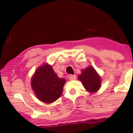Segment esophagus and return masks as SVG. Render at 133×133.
<instances>
[{
    "label": "esophagus",
    "mask_w": 133,
    "mask_h": 133,
    "mask_svg": "<svg viewBox=\"0 0 133 133\" xmlns=\"http://www.w3.org/2000/svg\"><path fill=\"white\" fill-rule=\"evenodd\" d=\"M69 79L70 80H75L76 79V75H70L69 77Z\"/></svg>",
    "instance_id": "esophagus-1"
}]
</instances>
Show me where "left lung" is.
Listing matches in <instances>:
<instances>
[{
    "mask_svg": "<svg viewBox=\"0 0 133 133\" xmlns=\"http://www.w3.org/2000/svg\"><path fill=\"white\" fill-rule=\"evenodd\" d=\"M78 79L83 83L86 90L90 93L96 92L101 87V77L96 70L91 66L81 70V74L79 75Z\"/></svg>",
    "mask_w": 133,
    "mask_h": 133,
    "instance_id": "left-lung-1",
    "label": "left lung"
}]
</instances>
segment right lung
<instances>
[{
  "mask_svg": "<svg viewBox=\"0 0 133 133\" xmlns=\"http://www.w3.org/2000/svg\"><path fill=\"white\" fill-rule=\"evenodd\" d=\"M65 83V79L58 77L52 65L45 64L34 72L31 86L40 101L51 103L60 97Z\"/></svg>",
  "mask_w": 133,
  "mask_h": 133,
  "instance_id": "obj_1",
  "label": "right lung"
}]
</instances>
